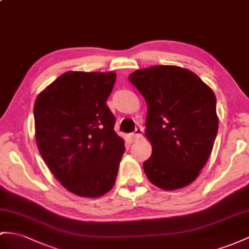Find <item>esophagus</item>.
<instances>
[{"instance_id": "34e87169", "label": "esophagus", "mask_w": 249, "mask_h": 249, "mask_svg": "<svg viewBox=\"0 0 249 249\" xmlns=\"http://www.w3.org/2000/svg\"><path fill=\"white\" fill-rule=\"evenodd\" d=\"M142 132H143V129H142V128H136L135 132H132L131 135H130L131 141H132V142H136V141H138L139 139H141Z\"/></svg>"}]
</instances>
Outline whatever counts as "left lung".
<instances>
[{"label": "left lung", "mask_w": 249, "mask_h": 249, "mask_svg": "<svg viewBox=\"0 0 249 249\" xmlns=\"http://www.w3.org/2000/svg\"><path fill=\"white\" fill-rule=\"evenodd\" d=\"M128 80L147 104L145 137L152 154L143 163L148 180L164 190L193 183L212 154L219 128L215 95L186 68L158 65Z\"/></svg>", "instance_id": "left-lung-1"}]
</instances>
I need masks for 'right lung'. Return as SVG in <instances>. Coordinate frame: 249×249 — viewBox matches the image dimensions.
Segmentation results:
<instances>
[{
	"mask_svg": "<svg viewBox=\"0 0 249 249\" xmlns=\"http://www.w3.org/2000/svg\"><path fill=\"white\" fill-rule=\"evenodd\" d=\"M116 72L67 71L36 97L34 114L40 154L70 193L99 197L116 183L124 140L106 101Z\"/></svg>",
	"mask_w": 249,
	"mask_h": 249,
	"instance_id": "1",
	"label": "right lung"
}]
</instances>
